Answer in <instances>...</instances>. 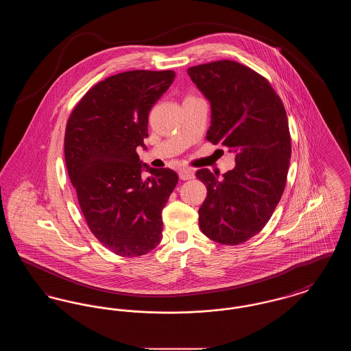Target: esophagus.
Segmentation results:
<instances>
[{"instance_id":"1","label":"esophagus","mask_w":351,"mask_h":351,"mask_svg":"<svg viewBox=\"0 0 351 351\" xmlns=\"http://www.w3.org/2000/svg\"><path fill=\"white\" fill-rule=\"evenodd\" d=\"M179 176L183 179V180H191L195 178V172L192 168L182 167L179 169Z\"/></svg>"}]
</instances>
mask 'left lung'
I'll use <instances>...</instances> for the list:
<instances>
[{
    "instance_id": "left-lung-1",
    "label": "left lung",
    "mask_w": 351,
    "mask_h": 351,
    "mask_svg": "<svg viewBox=\"0 0 351 351\" xmlns=\"http://www.w3.org/2000/svg\"><path fill=\"white\" fill-rule=\"evenodd\" d=\"M210 101L206 139L235 154L222 179L202 168L206 185L199 209L201 232L221 245H239L259 233L282 199L291 158V134L283 102L267 79L233 60L188 68Z\"/></svg>"
}]
</instances>
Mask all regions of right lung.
<instances>
[{
	"label": "right lung",
	"mask_w": 351,
	"mask_h": 351,
	"mask_svg": "<svg viewBox=\"0 0 351 351\" xmlns=\"http://www.w3.org/2000/svg\"><path fill=\"white\" fill-rule=\"evenodd\" d=\"M173 79V71L113 75L92 86L68 118L64 158L84 218L121 256L145 255L162 239V210L179 176L142 165L136 149L145 147L151 108Z\"/></svg>",
	"instance_id": "right-lung-1"
}]
</instances>
